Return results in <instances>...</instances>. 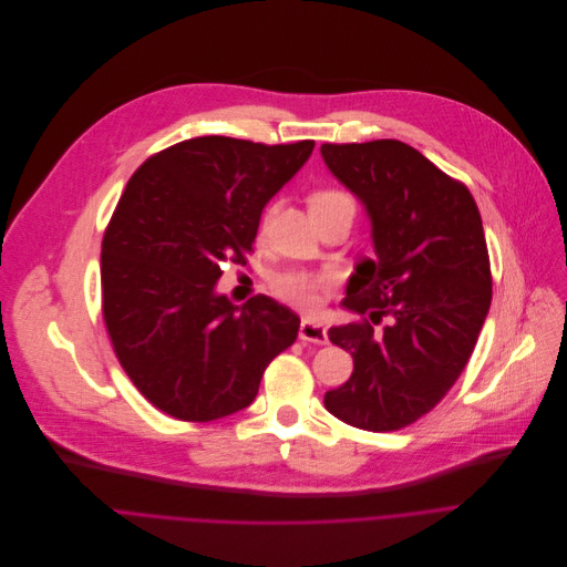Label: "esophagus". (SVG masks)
Listing matches in <instances>:
<instances>
[{
  "label": "esophagus",
  "instance_id": "esophagus-1",
  "mask_svg": "<svg viewBox=\"0 0 567 567\" xmlns=\"http://www.w3.org/2000/svg\"><path fill=\"white\" fill-rule=\"evenodd\" d=\"M299 339L301 342H312V344H326L328 342V332L326 326L310 321V319H301L299 326Z\"/></svg>",
  "mask_w": 567,
  "mask_h": 567
}]
</instances>
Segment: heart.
<instances>
[{
	"mask_svg": "<svg viewBox=\"0 0 567 567\" xmlns=\"http://www.w3.org/2000/svg\"><path fill=\"white\" fill-rule=\"evenodd\" d=\"M330 205H353V198L347 192L339 189H321L310 196V209H321ZM270 214H266L264 225L268 223ZM330 284V277L326 275H306V272H290L281 275L275 281V290L281 299L303 308V310H317L319 308V290H323Z\"/></svg>",
	"mask_w": 567,
	"mask_h": 567,
	"instance_id": "1",
	"label": "heart"
}]
</instances>
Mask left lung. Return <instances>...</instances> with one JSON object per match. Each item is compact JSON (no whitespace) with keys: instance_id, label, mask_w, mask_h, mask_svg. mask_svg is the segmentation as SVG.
Masks as SVG:
<instances>
[{"instance_id":"left-lung-1","label":"left lung","mask_w":567,"mask_h":567,"mask_svg":"<svg viewBox=\"0 0 567 567\" xmlns=\"http://www.w3.org/2000/svg\"><path fill=\"white\" fill-rule=\"evenodd\" d=\"M330 174L364 205L375 257L349 279L344 308L369 321L332 326L353 375L326 409L367 431H395L429 413L474 353L492 303L481 212L470 189L400 141L321 145Z\"/></svg>"}]
</instances>
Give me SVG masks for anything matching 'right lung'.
I'll use <instances>...</instances> for the list:
<instances>
[{"label": "right lung", "mask_w": 567, "mask_h": 567, "mask_svg": "<svg viewBox=\"0 0 567 567\" xmlns=\"http://www.w3.org/2000/svg\"><path fill=\"white\" fill-rule=\"evenodd\" d=\"M315 143L183 141L130 178L102 239V317L125 373L161 411L209 422L252 404L299 317L266 295L235 306L223 261L252 250L268 200Z\"/></svg>", "instance_id": "add662e5"}]
</instances>
